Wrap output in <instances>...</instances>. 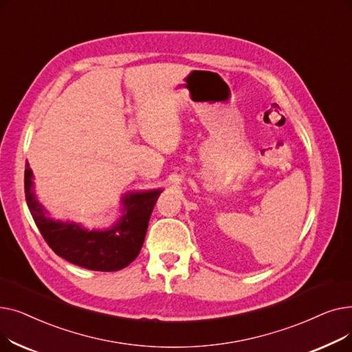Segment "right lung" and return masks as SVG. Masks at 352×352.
<instances>
[{
	"mask_svg": "<svg viewBox=\"0 0 352 352\" xmlns=\"http://www.w3.org/2000/svg\"><path fill=\"white\" fill-rule=\"evenodd\" d=\"M25 199L30 212L50 248L64 260L92 271H118L131 264L141 251L153 208L162 190L129 192L121 199L124 210L109 230H87L76 223L51 219L35 198L32 171L25 164Z\"/></svg>",
	"mask_w": 352,
	"mask_h": 352,
	"instance_id": "add662e5",
	"label": "right lung"
}]
</instances>
